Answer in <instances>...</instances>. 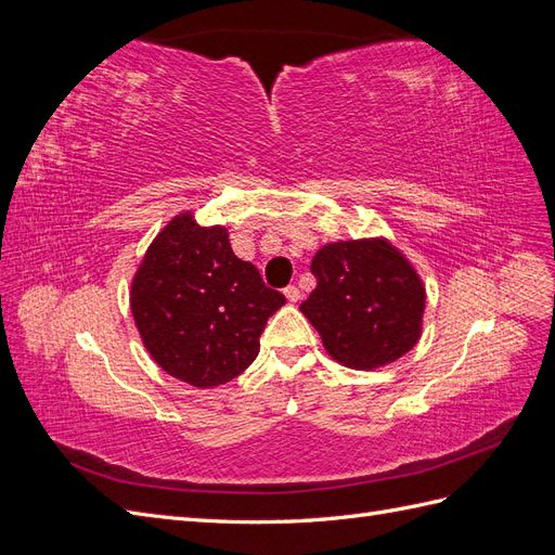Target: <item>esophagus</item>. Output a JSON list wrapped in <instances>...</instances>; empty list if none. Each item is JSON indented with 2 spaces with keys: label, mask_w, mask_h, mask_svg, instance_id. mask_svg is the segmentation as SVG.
<instances>
[{
  "label": "esophagus",
  "mask_w": 555,
  "mask_h": 555,
  "mask_svg": "<svg viewBox=\"0 0 555 555\" xmlns=\"http://www.w3.org/2000/svg\"><path fill=\"white\" fill-rule=\"evenodd\" d=\"M284 296H287L289 304H296V300H300V289L294 287V284H289V287L284 289Z\"/></svg>",
  "instance_id": "1"
}]
</instances>
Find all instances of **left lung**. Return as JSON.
<instances>
[{"instance_id":"1","label":"left lung","mask_w":555,"mask_h":555,"mask_svg":"<svg viewBox=\"0 0 555 555\" xmlns=\"http://www.w3.org/2000/svg\"><path fill=\"white\" fill-rule=\"evenodd\" d=\"M310 271L317 287L300 312L335 361L371 371L416 345L426 292L414 268L389 243H331L317 251Z\"/></svg>"}]
</instances>
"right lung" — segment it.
<instances>
[{"instance_id":"right-lung-1","label":"right lung","mask_w":555,"mask_h":555,"mask_svg":"<svg viewBox=\"0 0 555 555\" xmlns=\"http://www.w3.org/2000/svg\"><path fill=\"white\" fill-rule=\"evenodd\" d=\"M284 294L241 261L222 227L176 220L145 251L131 284V312L143 345L166 373L192 386L238 377L259 354V338Z\"/></svg>"}]
</instances>
